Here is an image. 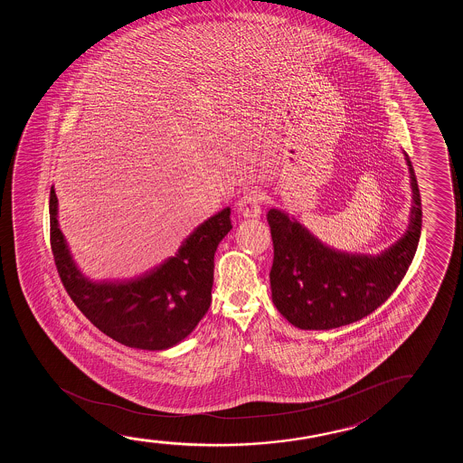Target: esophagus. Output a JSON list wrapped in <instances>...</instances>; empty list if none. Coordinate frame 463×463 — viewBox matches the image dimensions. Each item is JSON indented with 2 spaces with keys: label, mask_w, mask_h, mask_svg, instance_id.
I'll return each mask as SVG.
<instances>
[{
  "label": "esophagus",
  "mask_w": 463,
  "mask_h": 463,
  "mask_svg": "<svg viewBox=\"0 0 463 463\" xmlns=\"http://www.w3.org/2000/svg\"><path fill=\"white\" fill-rule=\"evenodd\" d=\"M264 199H266V196H264L262 191L258 190V188L250 190L239 199L237 207H239L241 215L247 216V218H256V216H260Z\"/></svg>",
  "instance_id": "obj_1"
}]
</instances>
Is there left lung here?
<instances>
[{
    "label": "left lung",
    "instance_id": "8db88e82",
    "mask_svg": "<svg viewBox=\"0 0 463 463\" xmlns=\"http://www.w3.org/2000/svg\"><path fill=\"white\" fill-rule=\"evenodd\" d=\"M406 156V155H405ZM412 207L405 235L378 256L349 254L324 245L298 220L270 209V270L277 310L298 329L329 330L355 323L391 298L418 250L422 207L411 161Z\"/></svg>",
    "mask_w": 463,
    "mask_h": 463
}]
</instances>
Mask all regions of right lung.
I'll use <instances>...</instances> for the list:
<instances>
[{"label": "right lung", "mask_w": 463, "mask_h": 463, "mask_svg": "<svg viewBox=\"0 0 463 463\" xmlns=\"http://www.w3.org/2000/svg\"><path fill=\"white\" fill-rule=\"evenodd\" d=\"M49 212L52 253L64 289L93 326L115 342L146 351L172 348L209 310L216 247L232 229L229 207L197 226L175 256L128 281L85 279L58 226L53 186Z\"/></svg>", "instance_id": "obj_1"}]
</instances>
